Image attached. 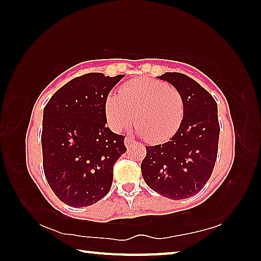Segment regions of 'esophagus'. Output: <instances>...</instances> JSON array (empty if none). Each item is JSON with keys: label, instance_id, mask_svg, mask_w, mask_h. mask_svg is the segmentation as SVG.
Here are the masks:
<instances>
[{"label": "esophagus", "instance_id": "34e87169", "mask_svg": "<svg viewBox=\"0 0 261 261\" xmlns=\"http://www.w3.org/2000/svg\"><path fill=\"white\" fill-rule=\"evenodd\" d=\"M135 143V140H132L131 138H126L124 139V144H125V146H129V145H131V144H134Z\"/></svg>", "mask_w": 261, "mask_h": 261}]
</instances>
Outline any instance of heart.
Here are the masks:
<instances>
[{"label":"heart","instance_id":"obj_1","mask_svg":"<svg viewBox=\"0 0 261 261\" xmlns=\"http://www.w3.org/2000/svg\"><path fill=\"white\" fill-rule=\"evenodd\" d=\"M184 98L178 88L165 82L143 78L124 84L117 95L106 102V116L115 131H122L134 122L139 134L152 143L173 136L184 116Z\"/></svg>","mask_w":261,"mask_h":261}]
</instances>
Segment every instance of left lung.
Returning <instances> with one entry per match:
<instances>
[{
    "label": "left lung",
    "instance_id": "obj_1",
    "mask_svg": "<svg viewBox=\"0 0 261 261\" xmlns=\"http://www.w3.org/2000/svg\"><path fill=\"white\" fill-rule=\"evenodd\" d=\"M159 79L180 91L184 116L169 141L146 146L141 175L153 191L180 200L199 192L213 173L220 135L218 105L204 87L187 74L166 72Z\"/></svg>",
    "mask_w": 261,
    "mask_h": 261
}]
</instances>
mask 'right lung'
I'll return each instance as SVG.
<instances>
[{
	"instance_id": "1",
	"label": "right lung",
	"mask_w": 261,
	"mask_h": 261,
	"mask_svg": "<svg viewBox=\"0 0 261 261\" xmlns=\"http://www.w3.org/2000/svg\"><path fill=\"white\" fill-rule=\"evenodd\" d=\"M124 77L91 72L56 91L43 109L42 165L48 184L71 207L91 206L109 192L124 136L106 127L109 92Z\"/></svg>"
}]
</instances>
